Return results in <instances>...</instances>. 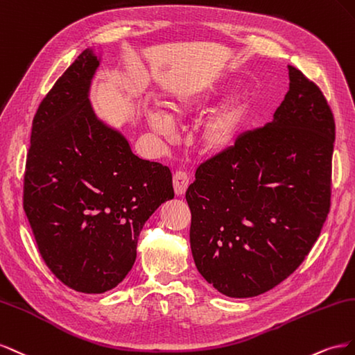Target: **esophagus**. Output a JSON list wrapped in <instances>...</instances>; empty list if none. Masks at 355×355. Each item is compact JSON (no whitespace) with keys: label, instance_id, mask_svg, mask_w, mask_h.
<instances>
[{"label":"esophagus","instance_id":"obj_1","mask_svg":"<svg viewBox=\"0 0 355 355\" xmlns=\"http://www.w3.org/2000/svg\"><path fill=\"white\" fill-rule=\"evenodd\" d=\"M190 183V178L183 171H177L174 174V178H172V184H174V191L177 196H181L186 193V190L189 187Z\"/></svg>","mask_w":355,"mask_h":355}]
</instances>
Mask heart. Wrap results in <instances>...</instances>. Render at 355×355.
Here are the masks:
<instances>
[{"mask_svg":"<svg viewBox=\"0 0 355 355\" xmlns=\"http://www.w3.org/2000/svg\"><path fill=\"white\" fill-rule=\"evenodd\" d=\"M227 92V86L214 85L196 90H183L169 95L164 105L166 114L151 110L147 113L148 126L155 132L171 137L174 121H183L204 113ZM251 114V99L247 92H238L227 98L200 121L198 137L200 147L211 155L229 150L244 130Z\"/></svg>","mask_w":355,"mask_h":355,"instance_id":"heart-1","label":"heart"}]
</instances>
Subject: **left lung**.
<instances>
[{"label":"left lung","instance_id":"left-lung-1","mask_svg":"<svg viewBox=\"0 0 355 355\" xmlns=\"http://www.w3.org/2000/svg\"><path fill=\"white\" fill-rule=\"evenodd\" d=\"M288 77L273 120L202 164L186 191L195 265L229 297L290 277L330 209L335 119L315 83L291 65Z\"/></svg>","mask_w":355,"mask_h":355}]
</instances>
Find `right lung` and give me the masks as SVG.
<instances>
[{
    "label": "right lung",
    "instance_id": "1",
    "mask_svg": "<svg viewBox=\"0 0 355 355\" xmlns=\"http://www.w3.org/2000/svg\"><path fill=\"white\" fill-rule=\"evenodd\" d=\"M99 58L86 49L40 104L26 159L24 209L43 260L80 293L119 286L139 232L174 198L168 166L139 159L89 101Z\"/></svg>",
    "mask_w": 355,
    "mask_h": 355
}]
</instances>
